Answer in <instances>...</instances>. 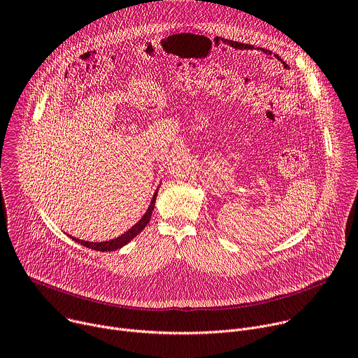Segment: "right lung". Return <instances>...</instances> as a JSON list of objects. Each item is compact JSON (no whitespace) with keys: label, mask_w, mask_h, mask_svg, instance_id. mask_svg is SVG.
I'll use <instances>...</instances> for the list:
<instances>
[{"label":"right lung","mask_w":358,"mask_h":358,"mask_svg":"<svg viewBox=\"0 0 358 358\" xmlns=\"http://www.w3.org/2000/svg\"><path fill=\"white\" fill-rule=\"evenodd\" d=\"M158 192V190H157ZM157 192L151 200V204L147 210V213L142 216V219L135 224L132 226L128 231H125L122 236L114 238V240H110V241H103V243H90V241H83V240H79V238H75L71 237V240H75L76 243L87 247V248H92V250H96V251H114V250H118L121 247H124L125 244H128L135 236H138V233H141L142 230L145 229V226L150 223V219L152 216V211H154V207H155V200H157Z\"/></svg>","instance_id":"right-lung-1"}]
</instances>
